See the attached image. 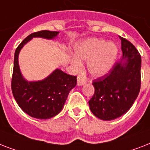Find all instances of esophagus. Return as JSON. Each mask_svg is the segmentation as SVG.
Masks as SVG:
<instances>
[{
	"mask_svg": "<svg viewBox=\"0 0 150 150\" xmlns=\"http://www.w3.org/2000/svg\"><path fill=\"white\" fill-rule=\"evenodd\" d=\"M85 82H86L85 79L81 75H78L77 76V85L78 86H82V85L84 84Z\"/></svg>",
	"mask_w": 150,
	"mask_h": 150,
	"instance_id": "1",
	"label": "esophagus"
}]
</instances>
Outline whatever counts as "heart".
Returning <instances> with one entry per match:
<instances>
[{"label":"heart","mask_w":150,"mask_h":150,"mask_svg":"<svg viewBox=\"0 0 150 150\" xmlns=\"http://www.w3.org/2000/svg\"><path fill=\"white\" fill-rule=\"evenodd\" d=\"M73 63L76 68L81 67L80 60L87 61V69L96 77L105 76L115 62L118 47L113 42H107L100 39H89L80 42L75 47Z\"/></svg>","instance_id":"b5f03b06"}]
</instances>
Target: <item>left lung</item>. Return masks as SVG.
Wrapping results in <instances>:
<instances>
[{"label":"left lung","mask_w":150,"mask_h":150,"mask_svg":"<svg viewBox=\"0 0 150 150\" xmlns=\"http://www.w3.org/2000/svg\"><path fill=\"white\" fill-rule=\"evenodd\" d=\"M123 59L108 74L93 81L94 94L89 100L91 111L105 121L119 118L129 111L141 86V56L132 43L120 37Z\"/></svg>","instance_id":"8db88e82"}]
</instances>
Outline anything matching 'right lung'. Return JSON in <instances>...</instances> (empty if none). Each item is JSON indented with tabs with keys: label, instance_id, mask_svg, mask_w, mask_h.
Returning a JSON list of instances; mask_svg holds the SVG:
<instances>
[{
	"label": "right lung",
	"instance_id": "obj_1",
	"mask_svg": "<svg viewBox=\"0 0 150 150\" xmlns=\"http://www.w3.org/2000/svg\"><path fill=\"white\" fill-rule=\"evenodd\" d=\"M58 32L42 30L27 36L14 52L11 90L15 100L26 114L39 119H48L58 115L63 109L69 92L76 85V76L56 69L41 81L28 82L21 76L18 66V53L23 45L33 37L52 39Z\"/></svg>",
	"mask_w": 150,
	"mask_h": 150
}]
</instances>
